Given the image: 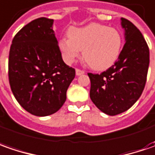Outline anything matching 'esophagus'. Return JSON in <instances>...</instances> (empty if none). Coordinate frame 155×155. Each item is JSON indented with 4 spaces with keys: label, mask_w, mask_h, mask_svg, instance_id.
<instances>
[{
    "label": "esophagus",
    "mask_w": 155,
    "mask_h": 155,
    "mask_svg": "<svg viewBox=\"0 0 155 155\" xmlns=\"http://www.w3.org/2000/svg\"><path fill=\"white\" fill-rule=\"evenodd\" d=\"M75 74H76V75H77V76H80V75H81V74H85V72H84L83 70H81V69H78V68H76V69H75Z\"/></svg>",
    "instance_id": "esophagus-1"
}]
</instances>
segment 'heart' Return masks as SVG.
Masks as SVG:
<instances>
[{
  "mask_svg": "<svg viewBox=\"0 0 155 155\" xmlns=\"http://www.w3.org/2000/svg\"><path fill=\"white\" fill-rule=\"evenodd\" d=\"M68 38H61L58 47L67 64H72L81 55L90 68L104 70L111 67L120 55L123 38L120 31L104 25L92 23L70 28Z\"/></svg>",
  "mask_w": 155,
  "mask_h": 155,
  "instance_id": "obj_1",
  "label": "heart"
}]
</instances>
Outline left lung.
Listing matches in <instances>:
<instances>
[{"label":"left lung","mask_w":155,"mask_h":155,"mask_svg":"<svg viewBox=\"0 0 155 155\" xmlns=\"http://www.w3.org/2000/svg\"><path fill=\"white\" fill-rule=\"evenodd\" d=\"M120 21L125 44L117 61L100 74H88L90 98L109 116L129 110L141 97L149 66V50L141 32L130 20Z\"/></svg>","instance_id":"1"}]
</instances>
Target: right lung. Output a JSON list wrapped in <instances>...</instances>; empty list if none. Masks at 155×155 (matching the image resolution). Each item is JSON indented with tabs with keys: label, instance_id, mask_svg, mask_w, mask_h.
I'll list each match as a JSON object with an SVG mask.
<instances>
[{
	"label": "right lung",
	"instance_id": "1",
	"mask_svg": "<svg viewBox=\"0 0 155 155\" xmlns=\"http://www.w3.org/2000/svg\"><path fill=\"white\" fill-rule=\"evenodd\" d=\"M54 20L38 18L25 25L13 39L8 77L16 100L38 117L56 112L65 103L75 70L63 61Z\"/></svg>",
	"mask_w": 155,
	"mask_h": 155
}]
</instances>
